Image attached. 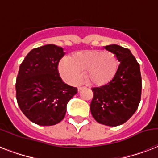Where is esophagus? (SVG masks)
Here are the masks:
<instances>
[{
	"label": "esophagus",
	"mask_w": 158,
	"mask_h": 158,
	"mask_svg": "<svg viewBox=\"0 0 158 158\" xmlns=\"http://www.w3.org/2000/svg\"><path fill=\"white\" fill-rule=\"evenodd\" d=\"M83 89H84V87H79V88H78V92H79L80 90H82Z\"/></svg>",
	"instance_id": "1"
}]
</instances>
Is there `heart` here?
<instances>
[{"label": "heart", "mask_w": 158, "mask_h": 158, "mask_svg": "<svg viewBox=\"0 0 158 158\" xmlns=\"http://www.w3.org/2000/svg\"><path fill=\"white\" fill-rule=\"evenodd\" d=\"M117 68V59L113 53L88 49L75 52L62 60L59 72L62 79L72 85L79 84L84 74V79L89 84L101 86L114 78Z\"/></svg>", "instance_id": "heart-1"}]
</instances>
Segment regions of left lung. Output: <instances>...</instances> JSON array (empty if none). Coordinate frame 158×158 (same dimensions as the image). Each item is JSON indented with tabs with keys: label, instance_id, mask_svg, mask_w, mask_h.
<instances>
[{
	"label": "left lung",
	"instance_id": "8db88e82",
	"mask_svg": "<svg viewBox=\"0 0 158 158\" xmlns=\"http://www.w3.org/2000/svg\"><path fill=\"white\" fill-rule=\"evenodd\" d=\"M103 48L115 55L120 64L111 81L93 89L90 110L98 122L114 127L126 122L137 110L142 79L139 64L129 49L115 44Z\"/></svg>",
	"mask_w": 158,
	"mask_h": 158
}]
</instances>
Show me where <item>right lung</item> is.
<instances>
[{"mask_svg": "<svg viewBox=\"0 0 158 158\" xmlns=\"http://www.w3.org/2000/svg\"><path fill=\"white\" fill-rule=\"evenodd\" d=\"M63 48L48 44L31 50L21 63L16 79V99L32 122L54 125L64 119L66 106L77 89L64 84L57 66Z\"/></svg>", "mask_w": 158, "mask_h": 158, "instance_id": "1", "label": "right lung"}]
</instances>
